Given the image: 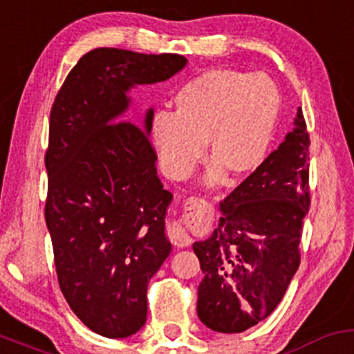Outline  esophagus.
Instances as JSON below:
<instances>
[{
    "mask_svg": "<svg viewBox=\"0 0 354 354\" xmlns=\"http://www.w3.org/2000/svg\"><path fill=\"white\" fill-rule=\"evenodd\" d=\"M203 203H204V199H199V197H191V199H187V203L185 204H187L189 209H196L199 204H203ZM169 239L174 243V245L178 246V248H184V246L191 245V236L187 234L185 227L177 221H174L169 226Z\"/></svg>",
    "mask_w": 354,
    "mask_h": 354,
    "instance_id": "34e87169",
    "label": "esophagus"
}]
</instances>
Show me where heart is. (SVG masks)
<instances>
[{
	"instance_id": "1",
	"label": "heart",
	"mask_w": 354,
	"mask_h": 354,
	"mask_svg": "<svg viewBox=\"0 0 354 354\" xmlns=\"http://www.w3.org/2000/svg\"><path fill=\"white\" fill-rule=\"evenodd\" d=\"M176 111L151 118L150 136L160 169L184 180L206 142L212 165L207 184L224 174L231 180L252 176L267 158L282 113V96L267 74L209 69L192 77L174 97Z\"/></svg>"
}]
</instances>
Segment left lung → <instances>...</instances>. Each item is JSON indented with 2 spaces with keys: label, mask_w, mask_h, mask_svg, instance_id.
Masks as SVG:
<instances>
[{
  "label": "left lung",
  "mask_w": 354,
  "mask_h": 354,
  "mask_svg": "<svg viewBox=\"0 0 354 354\" xmlns=\"http://www.w3.org/2000/svg\"><path fill=\"white\" fill-rule=\"evenodd\" d=\"M309 133L302 109L294 130L219 204L212 234L192 245L204 273L197 315L216 333H243L275 310L300 263L309 212Z\"/></svg>",
  "instance_id": "left-lung-1"
}]
</instances>
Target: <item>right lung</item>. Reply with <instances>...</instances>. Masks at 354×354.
<instances>
[{"instance_id":"add662e5","label":"right lung","mask_w":354,"mask_h":354,"mask_svg":"<svg viewBox=\"0 0 354 354\" xmlns=\"http://www.w3.org/2000/svg\"><path fill=\"white\" fill-rule=\"evenodd\" d=\"M187 59L94 48L79 59L50 111L45 221L60 290L74 314L104 337H128L147 321V287L170 254L172 194L157 176L143 128L123 120L135 86L167 81Z\"/></svg>"}]
</instances>
